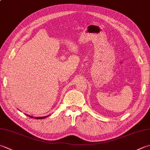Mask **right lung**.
<instances>
[{
  "label": "right lung",
  "instance_id": "right-lung-1",
  "mask_svg": "<svg viewBox=\"0 0 150 150\" xmlns=\"http://www.w3.org/2000/svg\"><path fill=\"white\" fill-rule=\"evenodd\" d=\"M26 116H28V117H30V118H35V119H37V120H38V119H43V118H46V117H47V116L34 117V116H30V115H27V114H26Z\"/></svg>",
  "mask_w": 150,
  "mask_h": 150
}]
</instances>
